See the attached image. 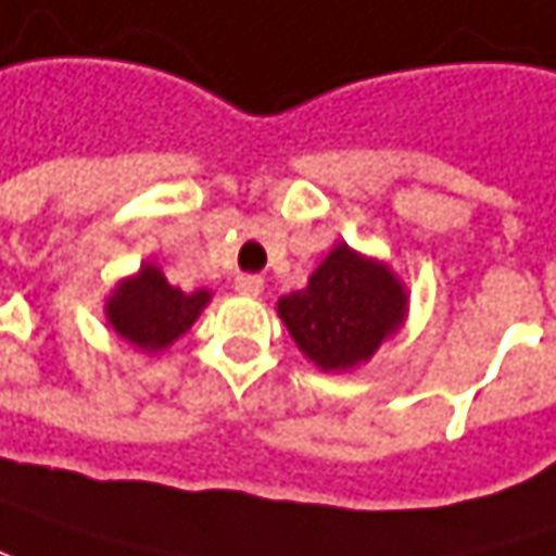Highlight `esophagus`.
I'll return each mask as SVG.
<instances>
[{"mask_svg":"<svg viewBox=\"0 0 556 556\" xmlns=\"http://www.w3.org/2000/svg\"><path fill=\"white\" fill-rule=\"evenodd\" d=\"M236 292H239V295H248V299H254V295H261V292H264V279L257 277V274H239V277H236Z\"/></svg>","mask_w":556,"mask_h":556,"instance_id":"esophagus-1","label":"esophagus"}]
</instances>
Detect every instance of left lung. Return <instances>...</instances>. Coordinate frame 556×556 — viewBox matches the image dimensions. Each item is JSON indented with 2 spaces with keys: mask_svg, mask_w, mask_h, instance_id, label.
Wrapping results in <instances>:
<instances>
[{
  "mask_svg": "<svg viewBox=\"0 0 556 556\" xmlns=\"http://www.w3.org/2000/svg\"><path fill=\"white\" fill-rule=\"evenodd\" d=\"M277 314L308 362L343 375L371 362L403 330L408 289L387 261L337 242L305 289L279 295Z\"/></svg>",
  "mask_w": 556,
  "mask_h": 556,
  "instance_id": "1",
  "label": "left lung"
}]
</instances>
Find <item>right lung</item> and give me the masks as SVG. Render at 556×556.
I'll return each instance as SVG.
<instances>
[{
	"label": "right lung",
	"mask_w": 556,
	"mask_h": 556,
	"mask_svg": "<svg viewBox=\"0 0 556 556\" xmlns=\"http://www.w3.org/2000/svg\"><path fill=\"white\" fill-rule=\"evenodd\" d=\"M211 289L181 292L179 286H169L166 274L153 261H144L138 274L115 282L103 314L125 343L153 355L181 340L201 311L211 305Z\"/></svg>",
	"instance_id": "add662e5"
}]
</instances>
